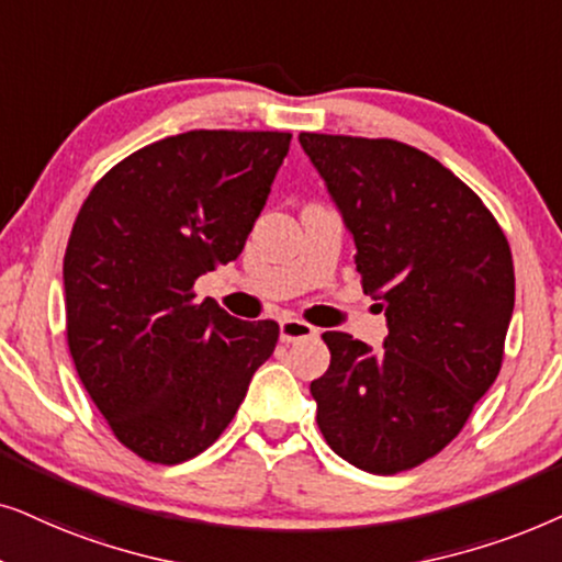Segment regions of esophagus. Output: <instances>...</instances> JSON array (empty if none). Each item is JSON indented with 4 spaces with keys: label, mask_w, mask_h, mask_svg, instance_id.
Returning <instances> with one entry per match:
<instances>
[{
    "label": "esophagus",
    "mask_w": 562,
    "mask_h": 562,
    "mask_svg": "<svg viewBox=\"0 0 562 562\" xmlns=\"http://www.w3.org/2000/svg\"><path fill=\"white\" fill-rule=\"evenodd\" d=\"M308 336H316V328L305 321L297 318H282L280 321V339L282 341H297V339H308Z\"/></svg>",
    "instance_id": "1"
}]
</instances>
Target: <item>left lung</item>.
Segmentation results:
<instances>
[{"label":"left lung","mask_w":562,"mask_h":562,"mask_svg":"<svg viewBox=\"0 0 562 562\" xmlns=\"http://www.w3.org/2000/svg\"><path fill=\"white\" fill-rule=\"evenodd\" d=\"M357 246L383 349L326 331L311 383L331 450L393 475L442 452L493 385L514 313V261L481 198L429 154L391 138L301 133Z\"/></svg>","instance_id":"1"}]
</instances>
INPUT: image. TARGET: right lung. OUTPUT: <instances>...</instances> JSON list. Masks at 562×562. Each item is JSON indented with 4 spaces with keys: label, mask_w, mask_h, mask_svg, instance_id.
Listing matches in <instances>:
<instances>
[{
    "label": "right lung",
    "mask_w": 562,
    "mask_h": 562,
    "mask_svg": "<svg viewBox=\"0 0 562 562\" xmlns=\"http://www.w3.org/2000/svg\"><path fill=\"white\" fill-rule=\"evenodd\" d=\"M290 133L190 131L112 167L64 257L79 380L128 450L177 465L207 450L272 357L280 326L194 301V280L241 254Z\"/></svg>",
    "instance_id": "add662e5"
}]
</instances>
